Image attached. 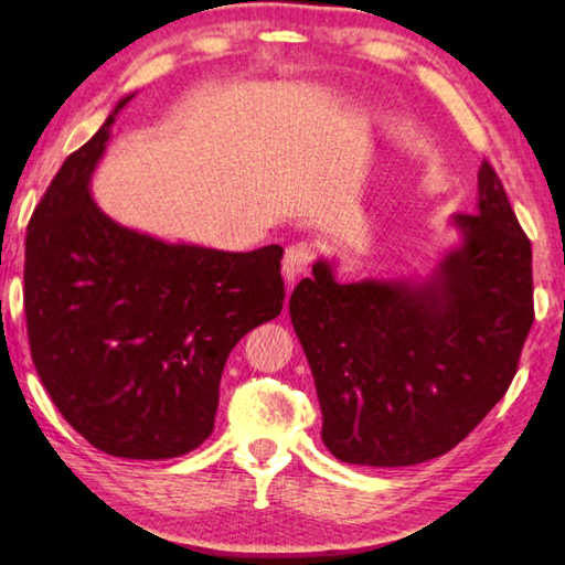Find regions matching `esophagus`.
I'll list each match as a JSON object with an SVG mask.
<instances>
[{
	"mask_svg": "<svg viewBox=\"0 0 565 565\" xmlns=\"http://www.w3.org/2000/svg\"><path fill=\"white\" fill-rule=\"evenodd\" d=\"M316 255H318V249L312 243H295L285 249L282 277H285V282H288V288L295 280H298L305 270H308L310 263L316 260Z\"/></svg>",
	"mask_w": 565,
	"mask_h": 565,
	"instance_id": "34e87169",
	"label": "esophagus"
}]
</instances>
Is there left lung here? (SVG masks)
Instances as JSON below:
<instances>
[{"mask_svg":"<svg viewBox=\"0 0 565 565\" xmlns=\"http://www.w3.org/2000/svg\"><path fill=\"white\" fill-rule=\"evenodd\" d=\"M458 243L430 275L338 282L312 265L290 320L343 463L401 468L456 448L511 385L533 326L531 239L483 160L476 212L450 217Z\"/></svg>","mask_w":565,"mask_h":565,"instance_id":"1","label":"left lung"}]
</instances>
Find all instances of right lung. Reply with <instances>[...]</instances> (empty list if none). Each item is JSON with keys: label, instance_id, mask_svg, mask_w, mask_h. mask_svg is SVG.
I'll list each match as a JSON object with an SVG mask.
<instances>
[{"label": "right lung", "instance_id": "right-lung-1", "mask_svg": "<svg viewBox=\"0 0 565 565\" xmlns=\"http://www.w3.org/2000/svg\"><path fill=\"white\" fill-rule=\"evenodd\" d=\"M117 102L36 205L24 245L32 360L82 438L117 458L164 460L215 428L237 340L280 316L282 247L225 253L125 227L92 198Z\"/></svg>", "mask_w": 565, "mask_h": 565}]
</instances>
